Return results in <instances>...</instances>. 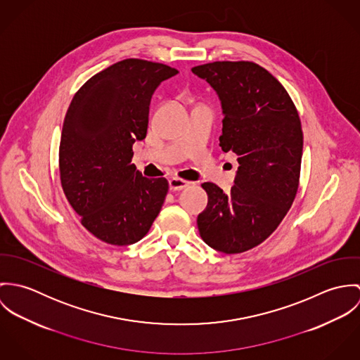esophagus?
Listing matches in <instances>:
<instances>
[{"label": "esophagus", "mask_w": 360, "mask_h": 360, "mask_svg": "<svg viewBox=\"0 0 360 360\" xmlns=\"http://www.w3.org/2000/svg\"><path fill=\"white\" fill-rule=\"evenodd\" d=\"M188 186H190V181L179 179V177H172L169 180V187H170L172 191H180V190H183V188H186Z\"/></svg>", "instance_id": "obj_1"}]
</instances>
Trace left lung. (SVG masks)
Returning <instances> with one entry per match:
<instances>
[{"label":"left lung","instance_id":"left-lung-1","mask_svg":"<svg viewBox=\"0 0 360 360\" xmlns=\"http://www.w3.org/2000/svg\"><path fill=\"white\" fill-rule=\"evenodd\" d=\"M191 70L217 93L224 113L220 147L240 163L230 193L202 184L207 206L198 214L200 236L216 251L241 254L262 244L295 200L301 119L283 84L255 62L216 60Z\"/></svg>","mask_w":360,"mask_h":360}]
</instances>
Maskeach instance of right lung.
Here are the masks:
<instances>
[{
	"label": "right lung",
	"instance_id": "add662e5",
	"mask_svg": "<svg viewBox=\"0 0 360 360\" xmlns=\"http://www.w3.org/2000/svg\"><path fill=\"white\" fill-rule=\"evenodd\" d=\"M174 68L129 58L89 79L68 108L59 144L60 184L80 223L110 245H130L151 229L169 191L165 177L137 170L133 144L148 129L155 89Z\"/></svg>",
	"mask_w": 360,
	"mask_h": 360
}]
</instances>
